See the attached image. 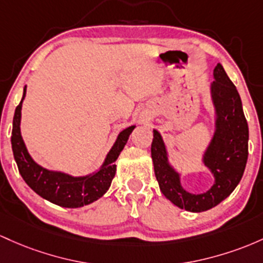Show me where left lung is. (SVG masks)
<instances>
[{"label": "left lung", "instance_id": "left-lung-1", "mask_svg": "<svg viewBox=\"0 0 263 263\" xmlns=\"http://www.w3.org/2000/svg\"><path fill=\"white\" fill-rule=\"evenodd\" d=\"M210 94L215 132L202 155V164L214 175V184L208 191L193 194L182 187L181 176L170 164L163 137L156 129L153 130L152 158L159 187L174 205L191 212L210 210L225 200L242 178L249 156V125L242 102L220 63L214 69Z\"/></svg>", "mask_w": 263, "mask_h": 263}]
</instances>
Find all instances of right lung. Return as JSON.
Listing matches in <instances>:
<instances>
[{
    "instance_id": "add662e5",
    "label": "right lung",
    "mask_w": 263,
    "mask_h": 263,
    "mask_svg": "<svg viewBox=\"0 0 263 263\" xmlns=\"http://www.w3.org/2000/svg\"><path fill=\"white\" fill-rule=\"evenodd\" d=\"M25 97L26 87L23 89L22 99L14 110L11 144L14 160L26 184L41 197L62 208H82L100 199L110 187L117 170L116 161L135 125L128 126L119 133L116 143L109 150L104 163L98 170L85 176H72L62 171L46 169L29 155L21 135V110Z\"/></svg>"
}]
</instances>
